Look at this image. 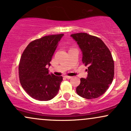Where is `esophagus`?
<instances>
[{
    "mask_svg": "<svg viewBox=\"0 0 131 131\" xmlns=\"http://www.w3.org/2000/svg\"><path fill=\"white\" fill-rule=\"evenodd\" d=\"M64 77L66 79H71V78H72V77H71V76H64Z\"/></svg>",
    "mask_w": 131,
    "mask_h": 131,
    "instance_id": "34e87169",
    "label": "esophagus"
}]
</instances>
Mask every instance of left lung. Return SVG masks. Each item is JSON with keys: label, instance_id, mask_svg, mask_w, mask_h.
Listing matches in <instances>:
<instances>
[{"label": "left lung", "instance_id": "8db88e82", "mask_svg": "<svg viewBox=\"0 0 131 131\" xmlns=\"http://www.w3.org/2000/svg\"><path fill=\"white\" fill-rule=\"evenodd\" d=\"M71 37L78 43L82 54V61L88 67L86 79L81 78L76 92L87 99L98 98L112 84L114 61L110 51L99 37L87 33H76Z\"/></svg>", "mask_w": 131, "mask_h": 131}]
</instances>
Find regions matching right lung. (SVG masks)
I'll use <instances>...</instances> for the list:
<instances>
[{
    "label": "right lung",
    "instance_id": "add662e5",
    "mask_svg": "<svg viewBox=\"0 0 131 131\" xmlns=\"http://www.w3.org/2000/svg\"><path fill=\"white\" fill-rule=\"evenodd\" d=\"M64 34L44 36L30 42L20 58L19 78L22 88L33 99L48 101L57 94L62 76L49 73L52 56Z\"/></svg>",
    "mask_w": 131,
    "mask_h": 131
}]
</instances>
